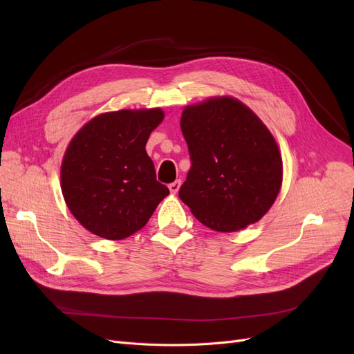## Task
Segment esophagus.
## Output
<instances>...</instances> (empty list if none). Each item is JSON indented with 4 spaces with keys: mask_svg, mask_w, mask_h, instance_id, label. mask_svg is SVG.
<instances>
[{
    "mask_svg": "<svg viewBox=\"0 0 354 354\" xmlns=\"http://www.w3.org/2000/svg\"><path fill=\"white\" fill-rule=\"evenodd\" d=\"M180 186H181V180H176V181H173V183H169L168 189H169L171 194L176 195L177 192H178V189H180Z\"/></svg>",
    "mask_w": 354,
    "mask_h": 354,
    "instance_id": "esophagus-1",
    "label": "esophagus"
}]
</instances>
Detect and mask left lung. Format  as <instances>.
<instances>
[{
  "label": "left lung",
  "mask_w": 354,
  "mask_h": 354,
  "mask_svg": "<svg viewBox=\"0 0 354 354\" xmlns=\"http://www.w3.org/2000/svg\"><path fill=\"white\" fill-rule=\"evenodd\" d=\"M190 169L178 196L217 232H236L269 211L282 185L273 136L251 109L230 97L187 106L180 120Z\"/></svg>",
  "instance_id": "8db88e82"
}]
</instances>
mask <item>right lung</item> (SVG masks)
<instances>
[{
  "label": "right lung",
  "instance_id": "1",
  "mask_svg": "<svg viewBox=\"0 0 354 354\" xmlns=\"http://www.w3.org/2000/svg\"><path fill=\"white\" fill-rule=\"evenodd\" d=\"M162 120L160 109L109 112L72 138L62 162V192L85 229L111 241L128 238L168 196L145 149Z\"/></svg>",
  "mask_w": 354,
  "mask_h": 354
}]
</instances>
